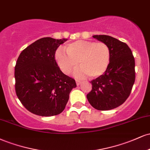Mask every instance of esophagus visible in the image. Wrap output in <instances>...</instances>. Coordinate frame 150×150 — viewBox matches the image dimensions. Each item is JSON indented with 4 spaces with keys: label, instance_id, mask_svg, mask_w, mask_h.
I'll return each instance as SVG.
<instances>
[{
    "label": "esophagus",
    "instance_id": "1",
    "mask_svg": "<svg viewBox=\"0 0 150 150\" xmlns=\"http://www.w3.org/2000/svg\"><path fill=\"white\" fill-rule=\"evenodd\" d=\"M81 83H82V82H81L80 80H76V84H77V85H80Z\"/></svg>",
    "mask_w": 150,
    "mask_h": 150
}]
</instances>
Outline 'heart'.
Instances as JSON below:
<instances>
[{
  "label": "heart",
  "mask_w": 150,
  "mask_h": 150,
  "mask_svg": "<svg viewBox=\"0 0 150 150\" xmlns=\"http://www.w3.org/2000/svg\"><path fill=\"white\" fill-rule=\"evenodd\" d=\"M65 51L58 50L56 61L63 73L69 74L80 65V68L75 71L77 77L88 75L97 78L104 75L110 65L111 53L109 46L104 42L78 40L68 44Z\"/></svg>",
  "instance_id": "b5f03b06"
}]
</instances>
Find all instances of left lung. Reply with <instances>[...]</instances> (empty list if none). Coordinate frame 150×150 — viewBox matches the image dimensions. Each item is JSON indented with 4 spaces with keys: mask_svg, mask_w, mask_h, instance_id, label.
Returning a JSON list of instances; mask_svg holds the SVG:
<instances>
[{
    "mask_svg": "<svg viewBox=\"0 0 150 150\" xmlns=\"http://www.w3.org/2000/svg\"><path fill=\"white\" fill-rule=\"evenodd\" d=\"M94 39L109 46L110 65L104 75L91 81L92 90L88 101L99 111L111 110L128 99L135 80V58L131 49L124 42L108 35H94Z\"/></svg>",
    "mask_w": 150,
    "mask_h": 150,
    "instance_id": "left-lung-1",
    "label": "left lung"
}]
</instances>
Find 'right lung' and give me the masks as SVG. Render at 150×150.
Here are the masks:
<instances>
[{
  "mask_svg": "<svg viewBox=\"0 0 150 150\" xmlns=\"http://www.w3.org/2000/svg\"><path fill=\"white\" fill-rule=\"evenodd\" d=\"M67 40L42 38L24 49L17 60L15 92L22 104L34 114H60L76 87L75 80L63 73L55 59L58 46Z\"/></svg>",
  "mask_w": 150,
  "mask_h": 150,
  "instance_id": "add662e5",
  "label": "right lung"
}]
</instances>
